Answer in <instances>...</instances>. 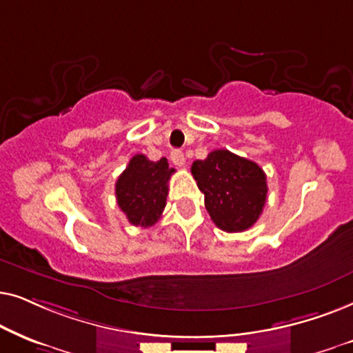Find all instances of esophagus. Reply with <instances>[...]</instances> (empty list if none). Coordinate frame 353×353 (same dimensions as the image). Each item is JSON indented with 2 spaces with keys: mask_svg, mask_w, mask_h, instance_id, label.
Here are the masks:
<instances>
[{
  "mask_svg": "<svg viewBox=\"0 0 353 353\" xmlns=\"http://www.w3.org/2000/svg\"><path fill=\"white\" fill-rule=\"evenodd\" d=\"M171 161L176 164V166H179V168L185 166L184 153H182L181 150H172V152H171Z\"/></svg>",
  "mask_w": 353,
  "mask_h": 353,
  "instance_id": "obj_1",
  "label": "esophagus"
}]
</instances>
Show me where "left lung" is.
<instances>
[{"instance_id":"left-lung-1","label":"left lung","mask_w":353,"mask_h":353,"mask_svg":"<svg viewBox=\"0 0 353 353\" xmlns=\"http://www.w3.org/2000/svg\"><path fill=\"white\" fill-rule=\"evenodd\" d=\"M213 223L225 232L250 229L266 203V174L256 163L229 150H214L192 164Z\"/></svg>"}]
</instances>
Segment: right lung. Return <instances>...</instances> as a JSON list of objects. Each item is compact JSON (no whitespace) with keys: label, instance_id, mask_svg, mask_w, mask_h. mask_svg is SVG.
Listing matches in <instances>:
<instances>
[{"label":"right lung","instance_id":"obj_1","mask_svg":"<svg viewBox=\"0 0 353 353\" xmlns=\"http://www.w3.org/2000/svg\"><path fill=\"white\" fill-rule=\"evenodd\" d=\"M172 172L166 158L150 161L145 154L132 157L116 182L117 205L130 224L150 228L157 223L166 206Z\"/></svg>","mask_w":353,"mask_h":353}]
</instances>
